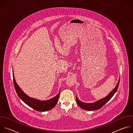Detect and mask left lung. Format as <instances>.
I'll use <instances>...</instances> for the list:
<instances>
[{
    "label": "left lung",
    "mask_w": 133,
    "mask_h": 133,
    "mask_svg": "<svg viewBox=\"0 0 133 133\" xmlns=\"http://www.w3.org/2000/svg\"><path fill=\"white\" fill-rule=\"evenodd\" d=\"M119 81H120V78L119 79L118 83L116 85L115 88L114 89L105 97H104L102 99H99L95 102H94V103H84V102L80 101L78 99V98L76 96V99L77 104L81 108H82V109H83L84 110H95L100 109L105 104H106L111 98V97L114 96V95L115 94V92H116V91L118 89V86H119Z\"/></svg>",
    "instance_id": "obj_1"
}]
</instances>
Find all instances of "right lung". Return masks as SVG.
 <instances>
[{"instance_id":"1","label":"right lung","mask_w":133,"mask_h":133,"mask_svg":"<svg viewBox=\"0 0 133 133\" xmlns=\"http://www.w3.org/2000/svg\"><path fill=\"white\" fill-rule=\"evenodd\" d=\"M12 75L15 88L18 97H19L25 104H26L31 108H33L34 110L38 111H47L54 108L56 106V104L57 103L60 95V91L58 94L55 97L47 101H40L38 99H34L27 95L21 89V88L19 87L17 83L16 82L13 71Z\"/></svg>"}]
</instances>
